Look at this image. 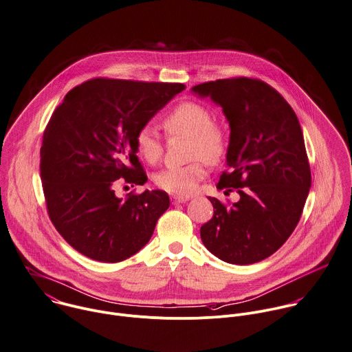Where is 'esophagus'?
Returning <instances> with one entry per match:
<instances>
[{
	"mask_svg": "<svg viewBox=\"0 0 352 352\" xmlns=\"http://www.w3.org/2000/svg\"><path fill=\"white\" fill-rule=\"evenodd\" d=\"M170 201L173 205H177V204H183V202H187L188 201V197H179V195H172L170 197Z\"/></svg>",
	"mask_w": 352,
	"mask_h": 352,
	"instance_id": "1",
	"label": "esophagus"
}]
</instances>
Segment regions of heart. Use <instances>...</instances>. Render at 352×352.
Listing matches in <instances>:
<instances>
[{"instance_id":"b5f03b06","label":"heart","mask_w":352,"mask_h":352,"mask_svg":"<svg viewBox=\"0 0 352 352\" xmlns=\"http://www.w3.org/2000/svg\"><path fill=\"white\" fill-rule=\"evenodd\" d=\"M212 110L197 102H182L164 118L169 135L188 136L187 155L192 161L184 166L168 168L155 176V184L173 195L187 197L197 191L206 176V162L220 161L227 151L226 129L212 121ZM138 154L148 164H157L164 154V144L150 126L140 128L135 135Z\"/></svg>"}]
</instances>
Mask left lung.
Masks as SVG:
<instances>
[{
	"mask_svg": "<svg viewBox=\"0 0 352 352\" xmlns=\"http://www.w3.org/2000/svg\"><path fill=\"white\" fill-rule=\"evenodd\" d=\"M191 91L223 109L231 129L230 172H223L217 187L238 188L241 197L231 208L209 197L214 213L201 227V239L223 261H261L290 236L311 187L298 120L289 103L260 80H216Z\"/></svg>",
	"mask_w": 352,
	"mask_h": 352,
	"instance_id": "obj_1",
	"label": "left lung"
}]
</instances>
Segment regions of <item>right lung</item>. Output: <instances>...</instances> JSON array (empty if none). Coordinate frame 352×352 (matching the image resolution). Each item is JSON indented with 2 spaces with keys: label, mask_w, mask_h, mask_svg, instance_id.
Segmentation results:
<instances>
[{
  "label": "right lung",
  "mask_w": 352,
  "mask_h": 352,
  "mask_svg": "<svg viewBox=\"0 0 352 352\" xmlns=\"http://www.w3.org/2000/svg\"><path fill=\"white\" fill-rule=\"evenodd\" d=\"M184 88L94 78L73 88L54 111L43 138L40 176L51 221L81 254L118 263L150 241L169 208L168 194L146 190L122 199L116 186L146 183L135 135Z\"/></svg>",
  "instance_id": "obj_1"
}]
</instances>
